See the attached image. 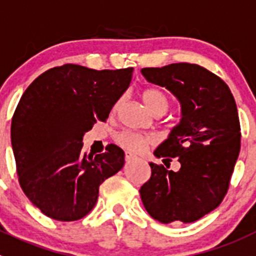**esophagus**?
Returning <instances> with one entry per match:
<instances>
[{"label":"esophagus","instance_id":"34e87169","mask_svg":"<svg viewBox=\"0 0 256 256\" xmlns=\"http://www.w3.org/2000/svg\"><path fill=\"white\" fill-rule=\"evenodd\" d=\"M134 160V156H131V154L126 153V156H125V160H126V162H130V160Z\"/></svg>","mask_w":256,"mask_h":256}]
</instances>
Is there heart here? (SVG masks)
Instances as JSON below:
<instances>
[{
	"label": "heart",
	"instance_id": "heart-1",
	"mask_svg": "<svg viewBox=\"0 0 256 256\" xmlns=\"http://www.w3.org/2000/svg\"><path fill=\"white\" fill-rule=\"evenodd\" d=\"M142 100L149 111L153 114H156V116L164 114L168 111L170 106H171L170 98L160 89H145L142 93ZM120 104H121V100H118L114 103L112 110L116 111L117 108L120 107ZM114 140H116V142L121 148L135 154L144 153L150 145L156 142V138L154 135H150V134H138L132 132V131H121V132H118L114 136Z\"/></svg>",
	"mask_w": 256,
	"mask_h": 256
}]
</instances>
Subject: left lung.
Wrapping results in <instances>:
<instances>
[{
    "label": "left lung",
    "mask_w": 256,
    "mask_h": 256,
    "mask_svg": "<svg viewBox=\"0 0 256 256\" xmlns=\"http://www.w3.org/2000/svg\"><path fill=\"white\" fill-rule=\"evenodd\" d=\"M149 82L168 89L181 103V122L154 156L181 164L177 172L149 163L140 188L145 209L162 223H191L217 208L230 188L241 146L234 98L220 76L195 64L145 68Z\"/></svg>",
    "instance_id": "obj_1"
}]
</instances>
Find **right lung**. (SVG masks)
<instances>
[{
    "label": "right lung",
    "instance_id": "1",
    "mask_svg": "<svg viewBox=\"0 0 256 256\" xmlns=\"http://www.w3.org/2000/svg\"><path fill=\"white\" fill-rule=\"evenodd\" d=\"M132 70L66 64L39 75L22 94L11 122L16 172L24 194L47 217H85L100 184L124 167L125 153L114 144L94 156L82 153V135L108 118Z\"/></svg>",
    "mask_w": 256,
    "mask_h": 256
}]
</instances>
